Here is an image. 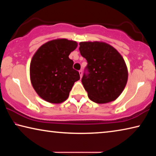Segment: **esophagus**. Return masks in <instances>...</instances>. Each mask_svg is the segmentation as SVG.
<instances>
[{
  "instance_id": "esophagus-1",
  "label": "esophagus",
  "mask_w": 156,
  "mask_h": 156,
  "mask_svg": "<svg viewBox=\"0 0 156 156\" xmlns=\"http://www.w3.org/2000/svg\"><path fill=\"white\" fill-rule=\"evenodd\" d=\"M79 73H80V78H81L82 76H83V70L79 71Z\"/></svg>"
}]
</instances>
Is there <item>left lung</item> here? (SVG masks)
Listing matches in <instances>:
<instances>
[{
	"mask_svg": "<svg viewBox=\"0 0 156 156\" xmlns=\"http://www.w3.org/2000/svg\"><path fill=\"white\" fill-rule=\"evenodd\" d=\"M82 56L87 61L82 83L89 99L99 104L115 100L125 89L128 72L117 50L102 42H81Z\"/></svg>",
	"mask_w": 156,
	"mask_h": 156,
	"instance_id": "obj_1",
	"label": "left lung"
}]
</instances>
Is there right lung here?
Here are the masks:
<instances>
[{
  "label": "right lung",
  "mask_w": 156,
  "mask_h": 156,
  "mask_svg": "<svg viewBox=\"0 0 156 156\" xmlns=\"http://www.w3.org/2000/svg\"><path fill=\"white\" fill-rule=\"evenodd\" d=\"M76 41L56 39L42 45L30 63V79L38 96L51 103L65 101L75 82L80 79L69 58L76 49Z\"/></svg>",
  "instance_id": "add662e5"
}]
</instances>
